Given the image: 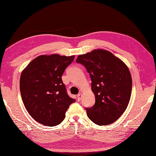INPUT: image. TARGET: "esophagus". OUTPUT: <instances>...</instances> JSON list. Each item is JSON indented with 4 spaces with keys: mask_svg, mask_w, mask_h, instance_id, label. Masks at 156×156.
<instances>
[{
    "mask_svg": "<svg viewBox=\"0 0 156 156\" xmlns=\"http://www.w3.org/2000/svg\"><path fill=\"white\" fill-rule=\"evenodd\" d=\"M81 96H82V94H78L77 96V101H80V100H81Z\"/></svg>",
    "mask_w": 156,
    "mask_h": 156,
    "instance_id": "obj_1",
    "label": "esophagus"
}]
</instances>
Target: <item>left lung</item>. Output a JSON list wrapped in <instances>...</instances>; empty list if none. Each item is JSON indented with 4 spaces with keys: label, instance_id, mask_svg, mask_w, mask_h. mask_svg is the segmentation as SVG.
<instances>
[{
    "label": "left lung",
    "instance_id": "8db88e82",
    "mask_svg": "<svg viewBox=\"0 0 156 156\" xmlns=\"http://www.w3.org/2000/svg\"><path fill=\"white\" fill-rule=\"evenodd\" d=\"M76 62L84 65L90 74L95 96V104L86 108L88 117L99 126L115 122L130 100L132 79L129 68L110 51L100 49L79 55Z\"/></svg>",
    "mask_w": 156,
    "mask_h": 156
}]
</instances>
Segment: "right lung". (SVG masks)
<instances>
[{
    "instance_id": "obj_1",
    "label": "right lung",
    "mask_w": 156,
    "mask_h": 156,
    "mask_svg": "<svg viewBox=\"0 0 156 156\" xmlns=\"http://www.w3.org/2000/svg\"><path fill=\"white\" fill-rule=\"evenodd\" d=\"M75 56L40 55L22 71L20 87L22 100L29 115L38 123L60 124L69 106L75 101L66 92L62 75Z\"/></svg>"
}]
</instances>
